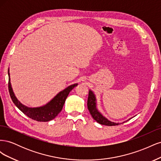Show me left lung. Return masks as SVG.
<instances>
[{"mask_svg":"<svg viewBox=\"0 0 161 161\" xmlns=\"http://www.w3.org/2000/svg\"><path fill=\"white\" fill-rule=\"evenodd\" d=\"M87 107H88V109L90 112L91 116L92 117V118H93L97 122H98L99 124L105 125H109V126L117 125L118 124H120L119 123H115V122H113V121H109L98 111V109L97 108L96 97L95 94L93 93V92H92L91 90H89V92L88 100H87ZM125 121H124L123 123Z\"/></svg>","mask_w":161,"mask_h":161,"instance_id":"left-lung-1","label":"left lung"}]
</instances>
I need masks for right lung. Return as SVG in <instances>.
Listing matches in <instances>:
<instances>
[{
  "instance_id": "right-lung-1",
  "label": "right lung",
  "mask_w": 161,
  "mask_h": 161,
  "mask_svg": "<svg viewBox=\"0 0 161 161\" xmlns=\"http://www.w3.org/2000/svg\"><path fill=\"white\" fill-rule=\"evenodd\" d=\"M8 91L10 93L11 98L17 106V108L21 110L23 113L26 115L29 118L37 121H49L54 119L58 114L62 111L63 106L65 103L66 99L69 95V92L78 85L77 83L70 85L58 93L53 98L48 102L47 104L38 108H29L23 105L14 95L10 79V74H9V69H8Z\"/></svg>"
}]
</instances>
